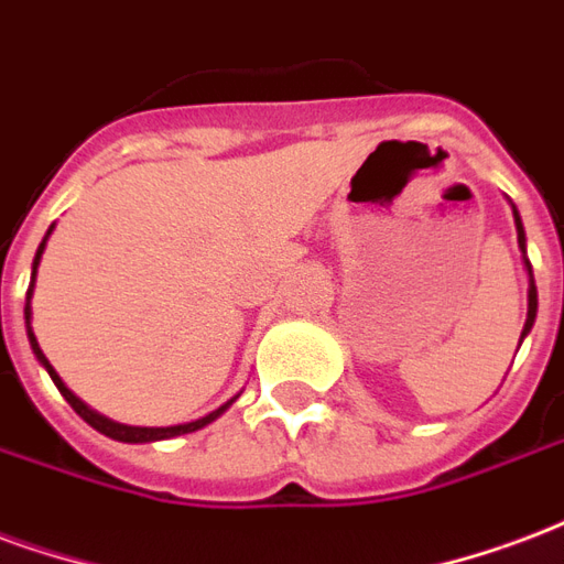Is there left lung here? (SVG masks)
<instances>
[{
	"label": "left lung",
	"instance_id": "8db88e82",
	"mask_svg": "<svg viewBox=\"0 0 564 564\" xmlns=\"http://www.w3.org/2000/svg\"><path fill=\"white\" fill-rule=\"evenodd\" d=\"M514 227H517V245H520V250H523V262H527V271H529V311H527V325H523V335H520V344H523V337H527L529 332H532V325H535L538 290H535V278H532V265H529L527 260V232H523V220H520V212H517V208H514Z\"/></svg>",
	"mask_w": 564,
	"mask_h": 564
}]
</instances>
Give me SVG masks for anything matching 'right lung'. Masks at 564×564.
<instances>
[{
	"label": "right lung",
	"instance_id": "right-lung-1",
	"mask_svg": "<svg viewBox=\"0 0 564 564\" xmlns=\"http://www.w3.org/2000/svg\"><path fill=\"white\" fill-rule=\"evenodd\" d=\"M50 232H53V227L47 229V236H44V241L37 245V253H35V260H32V281H29V293H26V307H23V314H26V335H29V344H32V352H35V358L41 361V365L47 367V373L50 379L56 382V388H59V394L70 403V410L77 412L86 424H91L95 431L104 433V436H110V440H119V442H158V440H173V436H182V433H194L199 431V427H206V424H212V421L218 419V415H224V412L232 406V400H227L220 410L215 412H208L206 419H197V421H187V424H176V427H131V424H119V421H110V419H104L101 412H95L89 410L86 403H83L74 391H70L65 382L59 379V373L53 370V365L47 361V356L41 352V346H37L35 340V332H32V290H35V274H37V262H41V253H44V248H47V239H50Z\"/></svg>",
	"mask_w": 564,
	"mask_h": 564
}]
</instances>
